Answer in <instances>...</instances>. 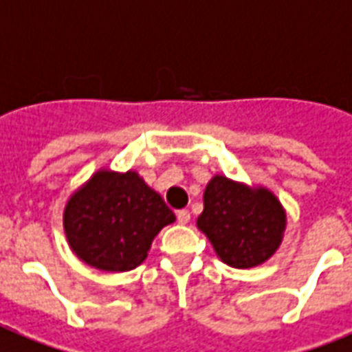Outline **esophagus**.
I'll return each instance as SVG.
<instances>
[{
	"instance_id": "34e87169",
	"label": "esophagus",
	"mask_w": 352,
	"mask_h": 352,
	"mask_svg": "<svg viewBox=\"0 0 352 352\" xmlns=\"http://www.w3.org/2000/svg\"><path fill=\"white\" fill-rule=\"evenodd\" d=\"M176 217H178V223H182V225H186V223L191 221V214H189V210H179L178 214H176Z\"/></svg>"
}]
</instances>
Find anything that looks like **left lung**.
<instances>
[{"label": "left lung", "instance_id": "1", "mask_svg": "<svg viewBox=\"0 0 352 352\" xmlns=\"http://www.w3.org/2000/svg\"><path fill=\"white\" fill-rule=\"evenodd\" d=\"M197 227L223 263L243 270L266 263L279 250L287 212L270 189L215 174L204 189Z\"/></svg>", "mask_w": 352, "mask_h": 352}]
</instances>
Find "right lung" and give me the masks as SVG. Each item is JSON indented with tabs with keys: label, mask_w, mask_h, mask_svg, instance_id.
<instances>
[{
	"label": "right lung",
	"mask_w": 352,
	"mask_h": 352,
	"mask_svg": "<svg viewBox=\"0 0 352 352\" xmlns=\"http://www.w3.org/2000/svg\"><path fill=\"white\" fill-rule=\"evenodd\" d=\"M174 221L173 210L137 170H97L63 210L69 248L82 263L102 272L137 268L159 230Z\"/></svg>",
	"instance_id": "1"
}]
</instances>
